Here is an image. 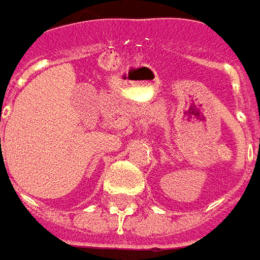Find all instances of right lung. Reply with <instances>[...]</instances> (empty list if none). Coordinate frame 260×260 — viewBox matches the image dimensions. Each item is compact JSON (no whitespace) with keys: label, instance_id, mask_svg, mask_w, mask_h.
<instances>
[{"label":"right lung","instance_id":"add662e5","mask_svg":"<svg viewBox=\"0 0 260 260\" xmlns=\"http://www.w3.org/2000/svg\"><path fill=\"white\" fill-rule=\"evenodd\" d=\"M0 140H1V139H0Z\"/></svg>","mask_w":260,"mask_h":260}]
</instances>
